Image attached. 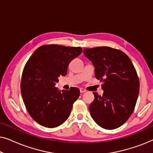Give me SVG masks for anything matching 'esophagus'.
<instances>
[{
	"instance_id": "obj_1",
	"label": "esophagus",
	"mask_w": 153,
	"mask_h": 153,
	"mask_svg": "<svg viewBox=\"0 0 153 153\" xmlns=\"http://www.w3.org/2000/svg\"><path fill=\"white\" fill-rule=\"evenodd\" d=\"M79 90H80V92H81V93H85V92L86 91L84 88H80V89H79Z\"/></svg>"
}]
</instances>
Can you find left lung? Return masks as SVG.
<instances>
[{"instance_id":"left-lung-1","label":"left lung","mask_w":153,"mask_h":153,"mask_svg":"<svg viewBox=\"0 0 153 153\" xmlns=\"http://www.w3.org/2000/svg\"><path fill=\"white\" fill-rule=\"evenodd\" d=\"M83 53L95 67L96 79L103 83L102 95L93 93L89 106L91 117L106 129L118 128L134 110L139 93V79L129 58L108 47L84 49Z\"/></svg>"}]
</instances>
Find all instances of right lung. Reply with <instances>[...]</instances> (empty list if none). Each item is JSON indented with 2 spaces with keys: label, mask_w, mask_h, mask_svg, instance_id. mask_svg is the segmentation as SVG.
<instances>
[{
  "label": "right lung",
  "mask_w": 153,
  "mask_h": 153,
  "mask_svg": "<svg viewBox=\"0 0 153 153\" xmlns=\"http://www.w3.org/2000/svg\"><path fill=\"white\" fill-rule=\"evenodd\" d=\"M81 52V47L46 45L37 48L25 65L21 81L22 98L28 114L39 125L53 128L68 118L80 91L71 87L60 92L55 84Z\"/></svg>",
  "instance_id": "1"
}]
</instances>
